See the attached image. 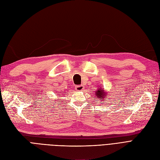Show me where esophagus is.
<instances>
[{
	"instance_id": "obj_1",
	"label": "esophagus",
	"mask_w": 160,
	"mask_h": 160,
	"mask_svg": "<svg viewBox=\"0 0 160 160\" xmlns=\"http://www.w3.org/2000/svg\"><path fill=\"white\" fill-rule=\"evenodd\" d=\"M83 89H84V86L83 85L75 86V90L76 91H82Z\"/></svg>"
}]
</instances>
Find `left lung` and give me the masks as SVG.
Returning <instances> with one entry per match:
<instances>
[{
    "instance_id": "left-lung-1",
    "label": "left lung",
    "mask_w": 160,
    "mask_h": 160,
    "mask_svg": "<svg viewBox=\"0 0 160 160\" xmlns=\"http://www.w3.org/2000/svg\"><path fill=\"white\" fill-rule=\"evenodd\" d=\"M95 92H96L95 95H96L97 97H98V99H104V97L108 96L107 95H106V93L105 92L104 89H99L97 90Z\"/></svg>"
}]
</instances>
